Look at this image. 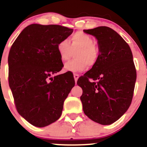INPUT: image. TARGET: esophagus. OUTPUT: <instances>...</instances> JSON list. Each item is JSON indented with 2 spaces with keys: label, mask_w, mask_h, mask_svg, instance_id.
<instances>
[{
  "label": "esophagus",
  "mask_w": 147,
  "mask_h": 147,
  "mask_svg": "<svg viewBox=\"0 0 147 147\" xmlns=\"http://www.w3.org/2000/svg\"><path fill=\"white\" fill-rule=\"evenodd\" d=\"M73 75H74V78H75V82H77V81H78V78H79V77H80L79 75H78V74H77V73H74Z\"/></svg>",
  "instance_id": "34e87169"
}]
</instances>
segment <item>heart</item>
Wrapping results in <instances>:
<instances>
[{
    "label": "heart",
    "instance_id": "obj_1",
    "mask_svg": "<svg viewBox=\"0 0 147 147\" xmlns=\"http://www.w3.org/2000/svg\"><path fill=\"white\" fill-rule=\"evenodd\" d=\"M57 50L63 62L69 60L72 51L77 59L65 65V69L69 72H81L88 65L92 67L99 57V48L94 44V38L90 35L78 32L74 34L69 41L66 39L60 40L57 45Z\"/></svg>",
    "mask_w": 147,
    "mask_h": 147
}]
</instances>
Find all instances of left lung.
<instances>
[{"label": "left lung", "mask_w": 147, "mask_h": 147, "mask_svg": "<svg viewBox=\"0 0 147 147\" xmlns=\"http://www.w3.org/2000/svg\"><path fill=\"white\" fill-rule=\"evenodd\" d=\"M84 32L97 38L100 53L96 64L77 82L82 89L83 111L92 121L109 125L119 119L131 103L137 79L132 53L112 28L100 26Z\"/></svg>", "instance_id": "obj_1"}]
</instances>
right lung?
<instances>
[{
  "label": "right lung",
  "instance_id": "1",
  "mask_svg": "<svg viewBox=\"0 0 147 147\" xmlns=\"http://www.w3.org/2000/svg\"><path fill=\"white\" fill-rule=\"evenodd\" d=\"M73 30L58 25H30L12 45L8 82L18 112L29 123L43 127L57 121L75 86L70 73L52 78L63 65L57 50Z\"/></svg>",
  "mask_w": 147,
  "mask_h": 147
}]
</instances>
